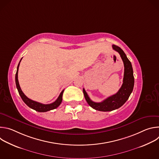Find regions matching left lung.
Wrapping results in <instances>:
<instances>
[{"label": "left lung", "instance_id": "1", "mask_svg": "<svg viewBox=\"0 0 159 159\" xmlns=\"http://www.w3.org/2000/svg\"><path fill=\"white\" fill-rule=\"evenodd\" d=\"M112 48L120 53L125 66L123 82L118 93L108 97L101 102H95L89 98L85 89H83L84 95L88 104L93 109L100 111H111L122 106L128 99L134 87L133 71L130 61L121 48L113 44Z\"/></svg>", "mask_w": 159, "mask_h": 159}]
</instances>
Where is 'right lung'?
Listing matches in <instances>:
<instances>
[{
  "label": "right lung",
  "mask_w": 159,
  "mask_h": 159,
  "mask_svg": "<svg viewBox=\"0 0 159 159\" xmlns=\"http://www.w3.org/2000/svg\"><path fill=\"white\" fill-rule=\"evenodd\" d=\"M22 58L20 59L18 65H17V72H16V87L17 89V90L19 92V94L20 96V98H22V101H24V102L28 106H29L30 108L38 111V112H47V111H50V110H52V109H54L57 107H58L61 101H62V96H63V91L64 90H63L61 93H60V94L59 95L58 98H57V99L53 102V103H51V104H42V103H40V102H36V101H33L30 99H29L24 93L22 91V90L20 87V85H19V81H18V70H19V64H20V62L21 61Z\"/></svg>",
  "instance_id": "obj_1"
}]
</instances>
